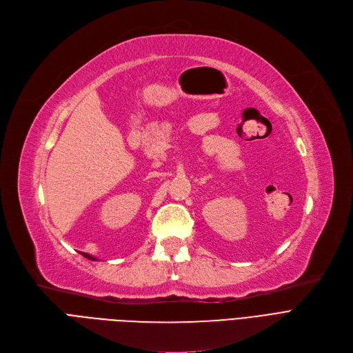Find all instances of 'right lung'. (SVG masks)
I'll use <instances>...</instances> for the list:
<instances>
[{"mask_svg":"<svg viewBox=\"0 0 353 353\" xmlns=\"http://www.w3.org/2000/svg\"><path fill=\"white\" fill-rule=\"evenodd\" d=\"M84 257H87V259H90V261H97V259L94 257V256H90L88 253H81Z\"/></svg>","mask_w":353,"mask_h":353,"instance_id":"obj_1","label":"right lung"}]
</instances>
